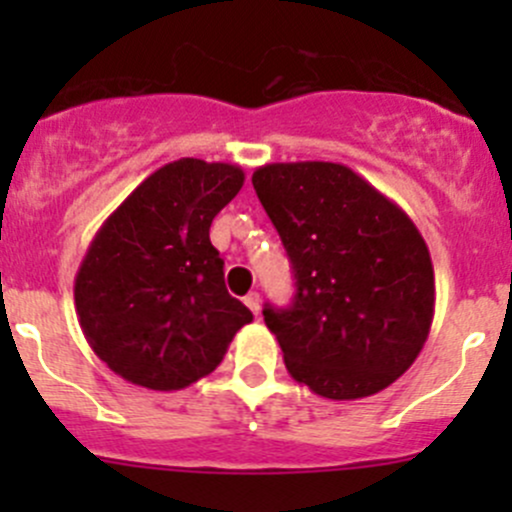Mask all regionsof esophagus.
Segmentation results:
<instances>
[{
  "instance_id": "obj_1",
  "label": "esophagus",
  "mask_w": 512,
  "mask_h": 512,
  "mask_svg": "<svg viewBox=\"0 0 512 512\" xmlns=\"http://www.w3.org/2000/svg\"><path fill=\"white\" fill-rule=\"evenodd\" d=\"M245 304H247V307H250L252 314H257V312H260V304H262L260 294L250 292V294H247V297H245Z\"/></svg>"
}]
</instances>
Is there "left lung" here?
Instances as JSON below:
<instances>
[{"mask_svg": "<svg viewBox=\"0 0 512 512\" xmlns=\"http://www.w3.org/2000/svg\"><path fill=\"white\" fill-rule=\"evenodd\" d=\"M252 185L297 280L287 309H262L289 376L324 399L379 394L431 332L436 282L414 220L342 163H270Z\"/></svg>", "mask_w": 512, "mask_h": 512, "instance_id": "left-lung-1", "label": "left lung"}]
</instances>
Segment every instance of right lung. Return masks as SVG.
I'll return each mask as SVG.
<instances>
[{
    "mask_svg": "<svg viewBox=\"0 0 512 512\" xmlns=\"http://www.w3.org/2000/svg\"><path fill=\"white\" fill-rule=\"evenodd\" d=\"M240 165L180 158L106 218L74 282L86 342L121 379L178 391L215 371L252 312L230 297L213 218L240 193Z\"/></svg>",
    "mask_w": 512,
    "mask_h": 512,
    "instance_id": "obj_1",
    "label": "right lung"
}]
</instances>
